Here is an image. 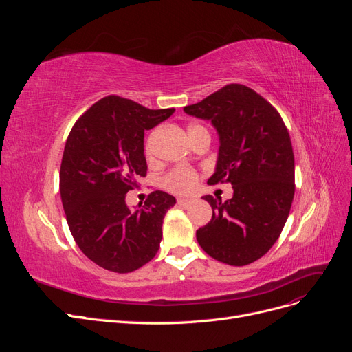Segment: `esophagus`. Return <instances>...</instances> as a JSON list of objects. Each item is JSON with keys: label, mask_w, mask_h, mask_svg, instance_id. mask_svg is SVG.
I'll list each match as a JSON object with an SVG mask.
<instances>
[{"label": "esophagus", "mask_w": 352, "mask_h": 352, "mask_svg": "<svg viewBox=\"0 0 352 352\" xmlns=\"http://www.w3.org/2000/svg\"><path fill=\"white\" fill-rule=\"evenodd\" d=\"M190 202H192V201L186 199V198H179V199H177V204H179L180 207H184V208H188V207L190 206Z\"/></svg>", "instance_id": "1"}]
</instances>
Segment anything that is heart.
Returning a JSON list of instances; mask_svg holds the SVG:
<instances>
[{"label": "heart", "mask_w": 352, "mask_h": 352, "mask_svg": "<svg viewBox=\"0 0 352 352\" xmlns=\"http://www.w3.org/2000/svg\"><path fill=\"white\" fill-rule=\"evenodd\" d=\"M204 129H206L204 126H201L198 123H190L188 126V133L190 138H192L194 133ZM197 182H198V173L192 167H186V166L173 167L162 177L163 188L167 189L168 192H173L177 195L189 194L190 190L195 188Z\"/></svg>", "instance_id": "obj_1"}]
</instances>
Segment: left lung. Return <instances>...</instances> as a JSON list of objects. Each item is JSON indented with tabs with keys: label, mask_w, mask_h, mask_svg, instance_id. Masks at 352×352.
Returning a JSON list of instances; mask_svg holds the SVG:
<instances>
[{
	"label": "left lung",
	"mask_w": 352,
	"mask_h": 352,
	"mask_svg": "<svg viewBox=\"0 0 352 352\" xmlns=\"http://www.w3.org/2000/svg\"><path fill=\"white\" fill-rule=\"evenodd\" d=\"M185 113L211 120L220 136L216 173L210 185L232 184L225 202L211 195L212 217L197 230L210 257L229 265L261 258L280 236L295 194L291 136L280 114L254 89L230 83Z\"/></svg>",
	"instance_id": "1"
}]
</instances>
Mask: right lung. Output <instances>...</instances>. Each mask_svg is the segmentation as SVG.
Wrapping results in <instances>:
<instances>
[{
  "mask_svg": "<svg viewBox=\"0 0 352 352\" xmlns=\"http://www.w3.org/2000/svg\"><path fill=\"white\" fill-rule=\"evenodd\" d=\"M175 109L151 110L109 95L73 124L60 167V194L74 242L89 260L114 273L151 261L163 238V219L175 197L163 190L131 210L126 194L146 176L144 133Z\"/></svg>",
  "mask_w": 352,
  "mask_h": 352,
  "instance_id": "obj_1",
  "label": "right lung"
}]
</instances>
